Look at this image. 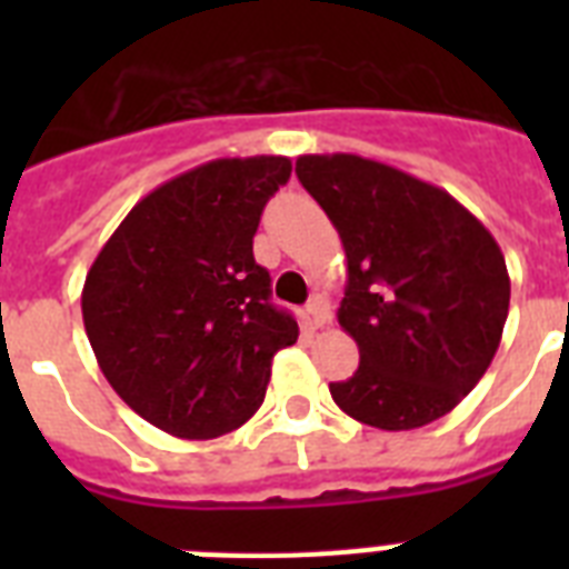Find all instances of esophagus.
I'll return each mask as SVG.
<instances>
[{
    "mask_svg": "<svg viewBox=\"0 0 569 569\" xmlns=\"http://www.w3.org/2000/svg\"><path fill=\"white\" fill-rule=\"evenodd\" d=\"M307 319H310L312 328H325V325L330 321L328 298H321V295H312L310 303H307Z\"/></svg>",
    "mask_w": 569,
    "mask_h": 569,
    "instance_id": "34e87169",
    "label": "esophagus"
}]
</instances>
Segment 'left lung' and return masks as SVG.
Here are the masks:
<instances>
[{"label":"left lung","mask_w":569,"mask_h":569,"mask_svg":"<svg viewBox=\"0 0 569 569\" xmlns=\"http://www.w3.org/2000/svg\"><path fill=\"white\" fill-rule=\"evenodd\" d=\"M298 180L348 257L339 325L360 366L330 383L351 419L410 431L469 396L502 339L511 280L476 214L431 182L363 156H301Z\"/></svg>","instance_id":"8db88e82"}]
</instances>
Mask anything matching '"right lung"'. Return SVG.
Wrapping results in <instances>:
<instances>
[{"label": "right lung", "instance_id": "1", "mask_svg": "<svg viewBox=\"0 0 569 569\" xmlns=\"http://www.w3.org/2000/svg\"><path fill=\"white\" fill-rule=\"evenodd\" d=\"M286 156L214 159L132 206L84 277L82 319L114 392L182 440L236 431L266 398L271 360L298 339L253 259Z\"/></svg>", "mask_w": 569, "mask_h": 569}]
</instances>
